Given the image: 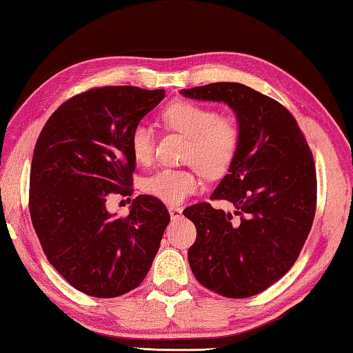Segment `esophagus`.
Instances as JSON below:
<instances>
[{
    "label": "esophagus",
    "instance_id": "esophagus-1",
    "mask_svg": "<svg viewBox=\"0 0 353 353\" xmlns=\"http://www.w3.org/2000/svg\"><path fill=\"white\" fill-rule=\"evenodd\" d=\"M168 212H170L171 220H177V218L182 216V209H181V207L171 205V207H168Z\"/></svg>",
    "mask_w": 353,
    "mask_h": 353
}]
</instances>
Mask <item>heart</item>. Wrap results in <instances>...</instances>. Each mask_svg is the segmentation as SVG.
<instances>
[{
	"label": "heart",
	"instance_id": "1",
	"mask_svg": "<svg viewBox=\"0 0 353 353\" xmlns=\"http://www.w3.org/2000/svg\"><path fill=\"white\" fill-rule=\"evenodd\" d=\"M163 124L188 138L185 161L209 179L225 174L236 159L240 132L236 122L218 117L216 111L194 102H174L161 111ZM130 150L138 163H148L154 154V132L138 124L130 133ZM199 188L194 170L161 168L143 181V192L166 204H179Z\"/></svg>",
	"mask_w": 353,
	"mask_h": 353
}]
</instances>
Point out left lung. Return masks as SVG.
<instances>
[{
	"mask_svg": "<svg viewBox=\"0 0 353 353\" xmlns=\"http://www.w3.org/2000/svg\"><path fill=\"white\" fill-rule=\"evenodd\" d=\"M183 97L223 102L236 113L240 144L212 199L183 210L196 226L188 250L194 278L229 299L262 292L297 261L316 212L314 159L297 121L276 100L240 83L182 89Z\"/></svg>",
	"mask_w": 353,
	"mask_h": 353,
	"instance_id": "obj_1",
	"label": "left lung"
}]
</instances>
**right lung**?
<instances>
[{"instance_id":"right-lung-1","label":"right lung","mask_w":353,"mask_h":353,"mask_svg":"<svg viewBox=\"0 0 353 353\" xmlns=\"http://www.w3.org/2000/svg\"><path fill=\"white\" fill-rule=\"evenodd\" d=\"M163 97V89H91L61 105L39 135L31 221L50 264L83 294L111 299L130 292L160 248L170 223L161 201L139 194L119 218L106 199L132 194L130 133Z\"/></svg>"}]
</instances>
